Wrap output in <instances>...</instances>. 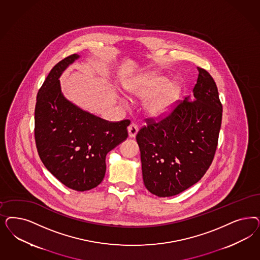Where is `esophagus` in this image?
Here are the masks:
<instances>
[{
  "label": "esophagus",
  "instance_id": "34e87169",
  "mask_svg": "<svg viewBox=\"0 0 260 260\" xmlns=\"http://www.w3.org/2000/svg\"><path fill=\"white\" fill-rule=\"evenodd\" d=\"M138 125L135 123H131L130 125L128 126V135L130 138H135L136 135L138 133Z\"/></svg>",
  "mask_w": 260,
  "mask_h": 260
}]
</instances>
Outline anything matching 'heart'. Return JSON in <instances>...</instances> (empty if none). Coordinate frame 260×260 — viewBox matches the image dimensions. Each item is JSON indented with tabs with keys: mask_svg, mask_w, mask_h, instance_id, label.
I'll return each mask as SVG.
<instances>
[{
	"mask_svg": "<svg viewBox=\"0 0 260 260\" xmlns=\"http://www.w3.org/2000/svg\"><path fill=\"white\" fill-rule=\"evenodd\" d=\"M168 82V77L159 74H151L138 80L130 88V91L136 96L147 98L158 92ZM179 92L180 88L176 83L168 84L160 92L145 102L144 109L151 117H165L173 108Z\"/></svg>",
	"mask_w": 260,
	"mask_h": 260,
	"instance_id": "1",
	"label": "heart"
}]
</instances>
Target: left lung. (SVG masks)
I'll return each instance as SVG.
<instances>
[{
  "mask_svg": "<svg viewBox=\"0 0 260 260\" xmlns=\"http://www.w3.org/2000/svg\"><path fill=\"white\" fill-rule=\"evenodd\" d=\"M193 88L196 101H176L165 117H147L136 136L143 183L152 194L170 197L205 175L217 148L222 103L210 74L198 68Z\"/></svg>",
  "mask_w": 260,
  "mask_h": 260,
  "instance_id": "8db88e82",
  "label": "left lung"
}]
</instances>
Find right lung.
<instances>
[{"instance_id": "right-lung-1", "label": "right lung", "mask_w": 260, "mask_h": 260, "mask_svg": "<svg viewBox=\"0 0 260 260\" xmlns=\"http://www.w3.org/2000/svg\"><path fill=\"white\" fill-rule=\"evenodd\" d=\"M79 56L61 60L38 91L34 111L36 148L44 166L69 188L90 190L101 184L106 155L128 137L129 119L108 121L67 101L59 77Z\"/></svg>"}]
</instances>
